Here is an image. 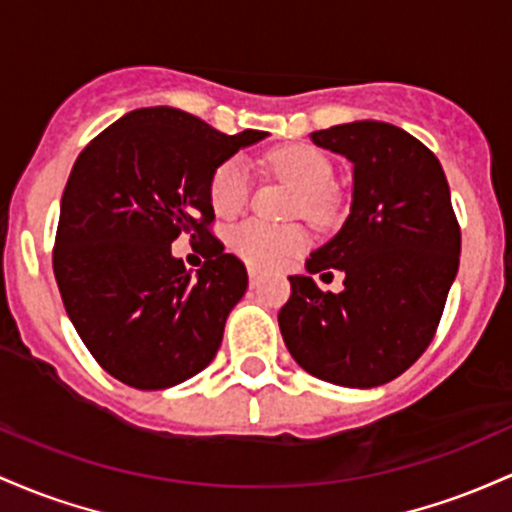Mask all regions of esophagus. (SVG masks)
<instances>
[{
  "mask_svg": "<svg viewBox=\"0 0 512 512\" xmlns=\"http://www.w3.org/2000/svg\"><path fill=\"white\" fill-rule=\"evenodd\" d=\"M249 283H251V287H256L258 283H261V273H258L256 268H249Z\"/></svg>",
  "mask_w": 512,
  "mask_h": 512,
  "instance_id": "esophagus-1",
  "label": "esophagus"
}]
</instances>
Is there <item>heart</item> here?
Wrapping results in <instances>:
<instances>
[{
    "instance_id": "obj_1",
    "label": "heart",
    "mask_w": 512,
    "mask_h": 512,
    "mask_svg": "<svg viewBox=\"0 0 512 512\" xmlns=\"http://www.w3.org/2000/svg\"><path fill=\"white\" fill-rule=\"evenodd\" d=\"M268 164L273 166L280 179L300 191V203L304 217L326 222L331 217V188L333 169L331 162L314 147L290 145L271 152ZM251 193V166L246 159L234 157L217 166L210 181L212 208L220 217H234L244 210ZM234 254L244 258L251 266L273 271L285 266L290 258L302 254L307 246V234L300 227H271L263 222H244L229 237Z\"/></svg>"
}]
</instances>
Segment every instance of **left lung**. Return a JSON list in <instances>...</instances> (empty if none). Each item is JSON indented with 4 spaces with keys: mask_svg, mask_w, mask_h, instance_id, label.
<instances>
[{
    "mask_svg": "<svg viewBox=\"0 0 512 512\" xmlns=\"http://www.w3.org/2000/svg\"><path fill=\"white\" fill-rule=\"evenodd\" d=\"M309 137L353 164V200L343 227L307 258V275H290L280 333L309 375L380 387L421 358L457 278L462 234L450 186L423 142L382 120ZM326 267L347 275L338 296L311 280Z\"/></svg>",
    "mask_w": 512,
    "mask_h": 512,
    "instance_id": "obj_1",
    "label": "left lung"
}]
</instances>
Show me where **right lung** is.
Instances as JSON below:
<instances>
[{
  "label": "right lung",
  "mask_w": 512,
  "mask_h": 512,
  "mask_svg": "<svg viewBox=\"0 0 512 512\" xmlns=\"http://www.w3.org/2000/svg\"><path fill=\"white\" fill-rule=\"evenodd\" d=\"M268 132L225 135L179 108H137L108 125L72 166L53 268L67 317L108 375L169 389L215 358L246 287L244 263L210 234V181ZM206 241L193 276L170 244Z\"/></svg>",
  "instance_id": "right-lung-1"
}]
</instances>
